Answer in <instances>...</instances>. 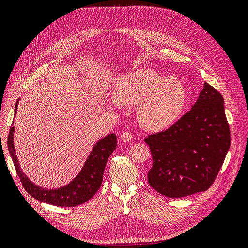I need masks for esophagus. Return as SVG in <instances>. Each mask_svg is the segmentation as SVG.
I'll use <instances>...</instances> for the list:
<instances>
[{
	"mask_svg": "<svg viewBox=\"0 0 248 248\" xmlns=\"http://www.w3.org/2000/svg\"><path fill=\"white\" fill-rule=\"evenodd\" d=\"M120 139H121L123 141H131L132 140V134L129 131H123L120 136Z\"/></svg>",
	"mask_w": 248,
	"mask_h": 248,
	"instance_id": "obj_1",
	"label": "esophagus"
}]
</instances>
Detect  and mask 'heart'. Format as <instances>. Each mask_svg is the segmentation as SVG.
<instances>
[{"mask_svg": "<svg viewBox=\"0 0 248 248\" xmlns=\"http://www.w3.org/2000/svg\"><path fill=\"white\" fill-rule=\"evenodd\" d=\"M114 98L121 106L139 104L140 122L157 130L170 126L182 114L187 91L178 78H166L151 68H140L117 79Z\"/></svg>", "mask_w": 248, "mask_h": 248, "instance_id": "heart-1", "label": "heart"}]
</instances>
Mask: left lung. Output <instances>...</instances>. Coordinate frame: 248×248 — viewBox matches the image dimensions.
<instances>
[{
  "instance_id": "obj_1",
  "label": "left lung",
  "mask_w": 248,
  "mask_h": 248,
  "mask_svg": "<svg viewBox=\"0 0 248 248\" xmlns=\"http://www.w3.org/2000/svg\"><path fill=\"white\" fill-rule=\"evenodd\" d=\"M223 98L205 82L192 108L170 128L149 134L150 186L168 198L206 191L218 175L231 146Z\"/></svg>"
}]
</instances>
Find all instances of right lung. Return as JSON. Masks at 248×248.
Here are the masks:
<instances>
[{"label": "right lung", "instance_id": "1", "mask_svg": "<svg viewBox=\"0 0 248 248\" xmlns=\"http://www.w3.org/2000/svg\"><path fill=\"white\" fill-rule=\"evenodd\" d=\"M17 103L18 100L16 103L14 115H16ZM13 133L14 127H10L7 144H8L9 153L24 188L34 199L58 207L78 206L94 197V194L101 186L103 172L108 157L117 147V137L115 133L108 134L106 138L101 139L94 146L79 174L68 185L58 189L48 190L33 184L21 171L16 150H14Z\"/></svg>", "mask_w": 248, "mask_h": 248}]
</instances>
